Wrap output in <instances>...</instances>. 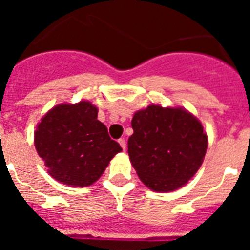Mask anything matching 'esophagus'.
<instances>
[{
    "instance_id": "esophagus-1",
    "label": "esophagus",
    "mask_w": 250,
    "mask_h": 250,
    "mask_svg": "<svg viewBox=\"0 0 250 250\" xmlns=\"http://www.w3.org/2000/svg\"><path fill=\"white\" fill-rule=\"evenodd\" d=\"M118 143L120 144V146L123 147V150H126V143H125V139H123V138L119 139Z\"/></svg>"
}]
</instances>
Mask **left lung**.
<instances>
[{
	"label": "left lung",
	"mask_w": 250,
	"mask_h": 250,
	"mask_svg": "<svg viewBox=\"0 0 250 250\" xmlns=\"http://www.w3.org/2000/svg\"><path fill=\"white\" fill-rule=\"evenodd\" d=\"M130 161L149 189L167 193L187 184L202 167L208 136L202 123L183 107L149 105L131 120Z\"/></svg>",
	"instance_id": "8db88e82"
}]
</instances>
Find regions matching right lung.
Listing matches in <instances>:
<instances>
[{"label": "right lung", "mask_w": 250, "mask_h": 250, "mask_svg": "<svg viewBox=\"0 0 250 250\" xmlns=\"http://www.w3.org/2000/svg\"><path fill=\"white\" fill-rule=\"evenodd\" d=\"M35 147L55 180L76 188L94 184L123 150L90 101L52 107L37 125Z\"/></svg>", "instance_id": "1"}]
</instances>
